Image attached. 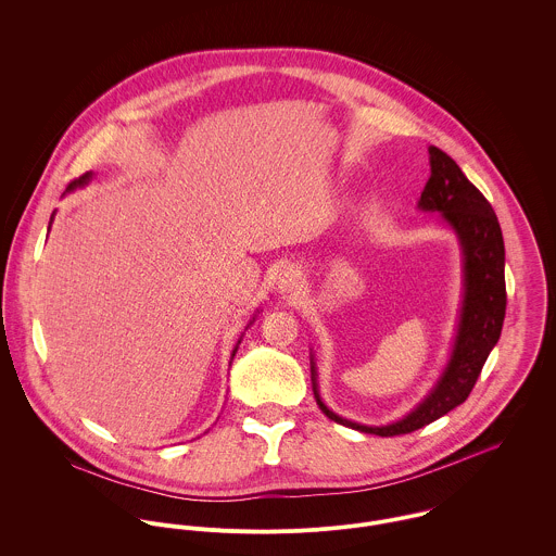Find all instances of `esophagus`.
Wrapping results in <instances>:
<instances>
[{
    "label": "esophagus",
    "instance_id": "1",
    "mask_svg": "<svg viewBox=\"0 0 556 556\" xmlns=\"http://www.w3.org/2000/svg\"><path fill=\"white\" fill-rule=\"evenodd\" d=\"M304 287V276L295 265H285L278 274V293L295 295Z\"/></svg>",
    "mask_w": 556,
    "mask_h": 556
}]
</instances>
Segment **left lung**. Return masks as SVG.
<instances>
[{
  "instance_id": "left-lung-1",
  "label": "left lung",
  "mask_w": 556,
  "mask_h": 556,
  "mask_svg": "<svg viewBox=\"0 0 556 556\" xmlns=\"http://www.w3.org/2000/svg\"><path fill=\"white\" fill-rule=\"evenodd\" d=\"M430 177L417 201V210L439 214V220L454 233L463 254V302L454 342L434 386L408 413L396 421L368 426L333 413L318 392L317 362L311 349L313 392L318 408L336 424L364 434L396 437L419 430L458 404H463L477 377L501 338L505 318V243L492 205L467 179L460 166L439 148L430 146Z\"/></svg>"
}]
</instances>
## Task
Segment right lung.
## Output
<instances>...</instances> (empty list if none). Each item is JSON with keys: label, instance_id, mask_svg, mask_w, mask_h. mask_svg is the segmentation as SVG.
Wrapping results in <instances>:
<instances>
[{"label": "right lung", "instance_id": "right-lung-1", "mask_svg": "<svg viewBox=\"0 0 556 556\" xmlns=\"http://www.w3.org/2000/svg\"><path fill=\"white\" fill-rule=\"evenodd\" d=\"M91 179H93V173H91V170H89V173H85V175H80L79 179H75V181H73V184H71V186H68V188H66V192H75V190H79V188H85V186H87V184H89V181H91ZM66 192H64V194H66ZM53 218H55V212H53V216H51V223H49V231H51V225H53ZM256 315H258V308H256V311H254V315H252V317H250V320H248V325H245V327H243V331H245V329H248V327H250V325H252V323H254V320H256ZM241 340H243V333H241V336H239L238 344H236V346H233V353H231V362H233V357H236V353H238V349H239V344H241ZM229 366H231V364H229Z\"/></svg>", "mask_w": 556, "mask_h": 556}]
</instances>
